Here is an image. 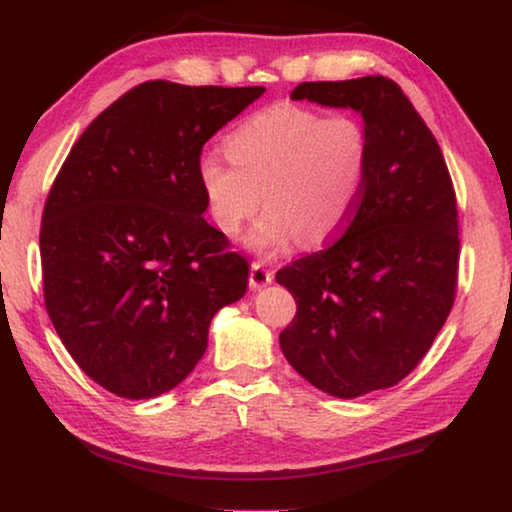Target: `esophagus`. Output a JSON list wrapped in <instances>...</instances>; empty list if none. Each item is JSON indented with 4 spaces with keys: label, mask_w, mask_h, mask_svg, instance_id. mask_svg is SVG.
Segmentation results:
<instances>
[{
    "label": "esophagus",
    "mask_w": 512,
    "mask_h": 512,
    "mask_svg": "<svg viewBox=\"0 0 512 512\" xmlns=\"http://www.w3.org/2000/svg\"><path fill=\"white\" fill-rule=\"evenodd\" d=\"M272 279H274V274L268 268H263L261 263H251V272H249L251 291H258V288L272 284Z\"/></svg>",
    "instance_id": "1"
}]
</instances>
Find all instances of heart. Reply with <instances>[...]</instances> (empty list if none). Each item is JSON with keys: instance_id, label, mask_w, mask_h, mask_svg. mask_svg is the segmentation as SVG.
<instances>
[{"instance_id": "obj_1", "label": "heart", "mask_w": 512, "mask_h": 512, "mask_svg": "<svg viewBox=\"0 0 512 512\" xmlns=\"http://www.w3.org/2000/svg\"><path fill=\"white\" fill-rule=\"evenodd\" d=\"M227 159L198 164L207 210L224 235H238L263 205L249 247L279 254L293 240L314 247L346 226L369 159L367 131L351 115L323 117L293 103L249 115L226 138Z\"/></svg>"}]
</instances>
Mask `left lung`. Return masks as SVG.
Masks as SVG:
<instances>
[{
	"instance_id": "1",
	"label": "left lung",
	"mask_w": 512,
	"mask_h": 512,
	"mask_svg": "<svg viewBox=\"0 0 512 512\" xmlns=\"http://www.w3.org/2000/svg\"><path fill=\"white\" fill-rule=\"evenodd\" d=\"M293 101L362 115L369 159L342 238L277 272L295 298L279 335L318 390L353 399L411 374L453 309L457 203L441 147L395 80L300 83Z\"/></svg>"
}]
</instances>
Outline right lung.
<instances>
[{
    "label": "right lung",
    "mask_w": 512,
    "mask_h": 512,
    "mask_svg": "<svg viewBox=\"0 0 512 512\" xmlns=\"http://www.w3.org/2000/svg\"><path fill=\"white\" fill-rule=\"evenodd\" d=\"M265 87L150 80L83 131L41 219L43 298L78 367L150 399L191 374L214 314L247 293L249 265L207 224L203 145Z\"/></svg>",
    "instance_id": "obj_1"
}]
</instances>
